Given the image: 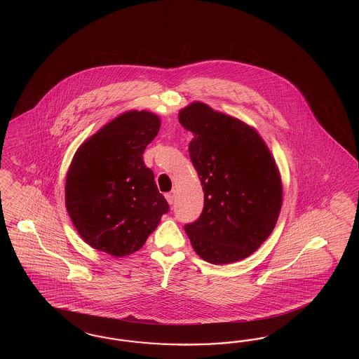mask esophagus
<instances>
[{"instance_id":"esophagus-1","label":"esophagus","mask_w":359,"mask_h":359,"mask_svg":"<svg viewBox=\"0 0 359 359\" xmlns=\"http://www.w3.org/2000/svg\"><path fill=\"white\" fill-rule=\"evenodd\" d=\"M165 200L168 201L170 205H172L175 201V192H170V194H165Z\"/></svg>"}]
</instances>
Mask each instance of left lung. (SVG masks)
Segmentation results:
<instances>
[{
	"mask_svg": "<svg viewBox=\"0 0 359 359\" xmlns=\"http://www.w3.org/2000/svg\"><path fill=\"white\" fill-rule=\"evenodd\" d=\"M179 121L195 135L189 158L204 191L203 212L185 233L204 261L245 259L269 238L280 213L275 159L255 129L207 104L192 102Z\"/></svg>",
	"mask_w": 359,
	"mask_h": 359,
	"instance_id": "8db88e82",
	"label": "left lung"
}]
</instances>
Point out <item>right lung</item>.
Returning <instances> with one entry per match:
<instances>
[{
  "instance_id": "1",
  "label": "right lung",
  "mask_w": 359,
  "mask_h": 359,
  "mask_svg": "<svg viewBox=\"0 0 359 359\" xmlns=\"http://www.w3.org/2000/svg\"><path fill=\"white\" fill-rule=\"evenodd\" d=\"M159 129L158 116L130 110L77 149L65 179V207L93 249L113 257L140 250L170 210L143 162Z\"/></svg>"
}]
</instances>
